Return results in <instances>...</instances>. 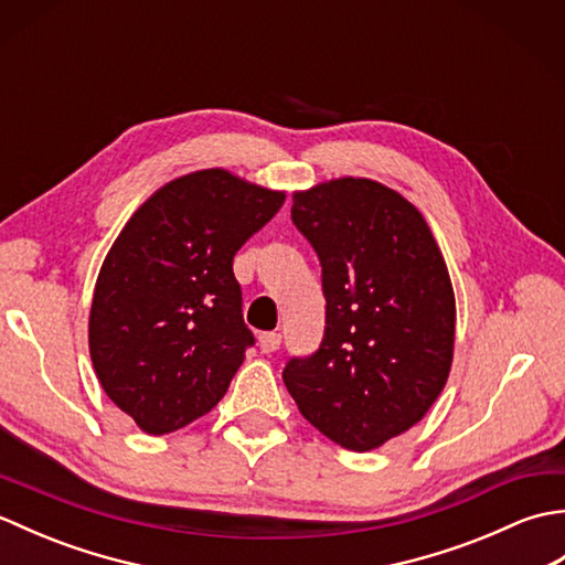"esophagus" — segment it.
<instances>
[{"mask_svg": "<svg viewBox=\"0 0 565 565\" xmlns=\"http://www.w3.org/2000/svg\"><path fill=\"white\" fill-rule=\"evenodd\" d=\"M279 344H281V334L279 332H262L259 334V350L264 354L276 352V350H279Z\"/></svg>", "mask_w": 565, "mask_h": 565, "instance_id": "1", "label": "esophagus"}]
</instances>
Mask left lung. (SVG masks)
<instances>
[{
    "instance_id": "obj_1",
    "label": "left lung",
    "mask_w": 565,
    "mask_h": 565,
    "mask_svg": "<svg viewBox=\"0 0 565 565\" xmlns=\"http://www.w3.org/2000/svg\"><path fill=\"white\" fill-rule=\"evenodd\" d=\"M291 221L322 267L326 334L284 383L322 435L369 451L417 425L449 379L456 303L411 201L371 179L296 191Z\"/></svg>"
}]
</instances>
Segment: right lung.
Returning a JSON list of instances; mask_svg holds the SVG:
<instances>
[{"label": "right lung", "instance_id": "add662e5", "mask_svg": "<svg viewBox=\"0 0 565 565\" xmlns=\"http://www.w3.org/2000/svg\"><path fill=\"white\" fill-rule=\"evenodd\" d=\"M281 191L201 170L142 203L106 255L89 354L106 395L148 435L213 411L255 334L233 257L284 206Z\"/></svg>", "mask_w": 565, "mask_h": 565}]
</instances>
